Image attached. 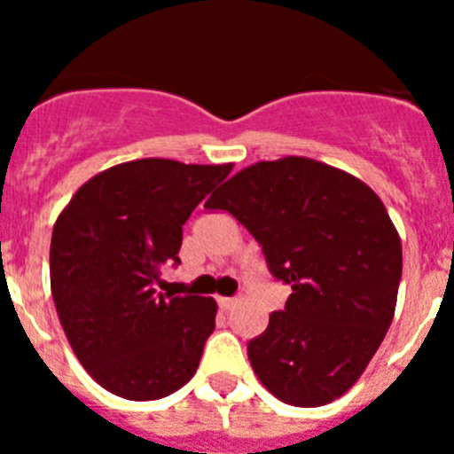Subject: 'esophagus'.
<instances>
[{
    "instance_id": "obj_1",
    "label": "esophagus",
    "mask_w": 454,
    "mask_h": 454,
    "mask_svg": "<svg viewBox=\"0 0 454 454\" xmlns=\"http://www.w3.org/2000/svg\"><path fill=\"white\" fill-rule=\"evenodd\" d=\"M236 304V298H218V307L223 309V311H227V309H231Z\"/></svg>"
}]
</instances>
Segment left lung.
Listing matches in <instances>:
<instances>
[{
  "mask_svg": "<svg viewBox=\"0 0 454 454\" xmlns=\"http://www.w3.org/2000/svg\"><path fill=\"white\" fill-rule=\"evenodd\" d=\"M204 207L247 227L293 291L247 343L259 382L293 407L350 391L391 327L403 275V243L377 192L346 170L284 156L236 172Z\"/></svg>",
  "mask_w": 454,
  "mask_h": 454,
  "instance_id": "8db88e82",
  "label": "left lung"
}]
</instances>
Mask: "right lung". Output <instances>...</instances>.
I'll return each instance as SVG.
<instances>
[{"label": "right lung", "mask_w": 454, "mask_h": 454, "mask_svg": "<svg viewBox=\"0 0 454 454\" xmlns=\"http://www.w3.org/2000/svg\"><path fill=\"white\" fill-rule=\"evenodd\" d=\"M231 168L118 163L88 179L56 218V314L88 375L120 398H166L198 371L218 304L156 293L154 279L163 263H179L184 223Z\"/></svg>", "instance_id": "add662e5"}]
</instances>
